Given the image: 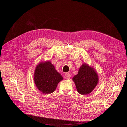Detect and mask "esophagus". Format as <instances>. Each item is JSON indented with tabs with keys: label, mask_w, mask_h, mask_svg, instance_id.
<instances>
[{
	"label": "esophagus",
	"mask_w": 127,
	"mask_h": 127,
	"mask_svg": "<svg viewBox=\"0 0 127 127\" xmlns=\"http://www.w3.org/2000/svg\"><path fill=\"white\" fill-rule=\"evenodd\" d=\"M64 76H65L64 77L65 78H66V79H69V78H70V77H71L70 73H69V72H66V74H64Z\"/></svg>",
	"instance_id": "obj_1"
}]
</instances>
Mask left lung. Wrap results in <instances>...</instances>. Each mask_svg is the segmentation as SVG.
I'll return each instance as SVG.
<instances>
[{"label":"left lung","mask_w":127,"mask_h":127,"mask_svg":"<svg viewBox=\"0 0 127 127\" xmlns=\"http://www.w3.org/2000/svg\"><path fill=\"white\" fill-rule=\"evenodd\" d=\"M72 80L78 93L82 95H87L91 93L96 86L98 77L93 67L83 64L79 69L78 74L72 78Z\"/></svg>","instance_id":"8db88e82"}]
</instances>
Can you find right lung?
<instances>
[{
	"instance_id": "right-lung-1",
	"label": "right lung",
	"mask_w": 127,
	"mask_h": 127,
	"mask_svg": "<svg viewBox=\"0 0 127 127\" xmlns=\"http://www.w3.org/2000/svg\"><path fill=\"white\" fill-rule=\"evenodd\" d=\"M34 83L37 88L44 94L54 92L63 77L56 70L50 61L41 62L38 64L34 71Z\"/></svg>"
}]
</instances>
